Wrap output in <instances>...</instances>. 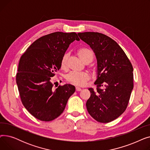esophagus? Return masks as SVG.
<instances>
[{"mask_svg": "<svg viewBox=\"0 0 150 150\" xmlns=\"http://www.w3.org/2000/svg\"><path fill=\"white\" fill-rule=\"evenodd\" d=\"M81 91V88H78V87H76V91Z\"/></svg>", "mask_w": 150, "mask_h": 150, "instance_id": "1", "label": "esophagus"}]
</instances>
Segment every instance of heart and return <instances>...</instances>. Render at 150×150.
<instances>
[{
  "mask_svg": "<svg viewBox=\"0 0 150 150\" xmlns=\"http://www.w3.org/2000/svg\"><path fill=\"white\" fill-rule=\"evenodd\" d=\"M77 54L78 57L86 64V63L89 64V63L91 62L93 59V52L88 48L83 47V48L79 49L77 50ZM68 58L69 54L67 53H65L62 56L60 62V67L61 69L64 70H66L67 69ZM90 75L85 72H71L66 76V80L69 83L77 86H84L86 83L90 80Z\"/></svg>",
  "mask_w": 150,
  "mask_h": 150,
  "instance_id": "1",
  "label": "heart"
}]
</instances>
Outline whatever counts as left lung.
Masks as SVG:
<instances>
[{
	"label": "left lung",
	"instance_id": "1",
	"mask_svg": "<svg viewBox=\"0 0 150 150\" xmlns=\"http://www.w3.org/2000/svg\"><path fill=\"white\" fill-rule=\"evenodd\" d=\"M78 35L90 45L97 60V79L94 83L97 89H89L87 110L97 122H111L127 108L134 87L132 66L120 45L110 37L98 32Z\"/></svg>",
	"mask_w": 150,
	"mask_h": 150
}]
</instances>
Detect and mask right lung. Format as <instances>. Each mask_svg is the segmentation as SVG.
I'll list each match as a JSON object with an SVG mask.
<instances>
[{
	"instance_id": "1",
	"label": "right lung",
	"mask_w": 150,
	"mask_h": 150,
	"mask_svg": "<svg viewBox=\"0 0 150 150\" xmlns=\"http://www.w3.org/2000/svg\"><path fill=\"white\" fill-rule=\"evenodd\" d=\"M75 40L80 41L75 32L52 33L38 39L21 57L16 74L20 97L27 111L39 120L49 122L59 116L75 91L71 84L59 86L53 91L50 81Z\"/></svg>"
}]
</instances>
